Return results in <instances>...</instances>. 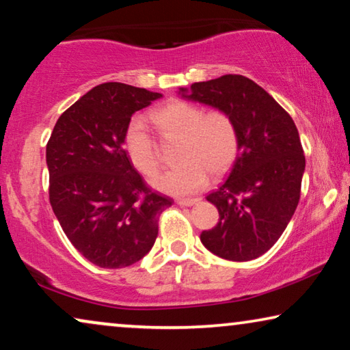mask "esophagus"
Returning <instances> with one entry per match:
<instances>
[{
    "label": "esophagus",
    "instance_id": "esophagus-1",
    "mask_svg": "<svg viewBox=\"0 0 350 350\" xmlns=\"http://www.w3.org/2000/svg\"><path fill=\"white\" fill-rule=\"evenodd\" d=\"M199 202V199H176V204L181 205V207H189V205H194Z\"/></svg>",
    "mask_w": 350,
    "mask_h": 350
}]
</instances>
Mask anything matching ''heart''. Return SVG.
Masks as SVG:
<instances>
[{
  "label": "heart",
  "mask_w": 350,
  "mask_h": 350,
  "mask_svg": "<svg viewBox=\"0 0 350 350\" xmlns=\"http://www.w3.org/2000/svg\"><path fill=\"white\" fill-rule=\"evenodd\" d=\"M151 122L167 140H178L180 164L152 180L157 189L174 196L198 193L207 185L208 174L223 175L234 164L239 133L234 119L223 109L205 111L199 105L175 100L150 114ZM129 161L143 175L159 170V148L142 119H132L124 132Z\"/></svg>",
  "instance_id": "b5f03b06"
}]
</instances>
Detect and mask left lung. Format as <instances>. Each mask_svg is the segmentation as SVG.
Instances as JSON below:
<instances>
[{"mask_svg": "<svg viewBox=\"0 0 350 350\" xmlns=\"http://www.w3.org/2000/svg\"><path fill=\"white\" fill-rule=\"evenodd\" d=\"M185 97L226 111L239 133L229 176L207 196L219 219L200 241L224 260H255L279 241L298 207L306 167L298 129L261 85L242 75L194 83Z\"/></svg>", "mask_w": 350, "mask_h": 350, "instance_id": "obj_1", "label": "left lung"}]
</instances>
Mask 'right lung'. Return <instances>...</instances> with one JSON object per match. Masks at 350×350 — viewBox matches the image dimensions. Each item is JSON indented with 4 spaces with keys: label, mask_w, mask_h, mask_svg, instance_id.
I'll use <instances>...</instances> for the list:
<instances>
[{
    "label": "right lung",
    "mask_w": 350,
    "mask_h": 350,
    "mask_svg": "<svg viewBox=\"0 0 350 350\" xmlns=\"http://www.w3.org/2000/svg\"><path fill=\"white\" fill-rule=\"evenodd\" d=\"M159 97L100 84L62 113L47 142L51 207L76 250L105 269L140 261L174 202L145 183L122 146L132 114Z\"/></svg>",
    "instance_id": "obj_1"
}]
</instances>
